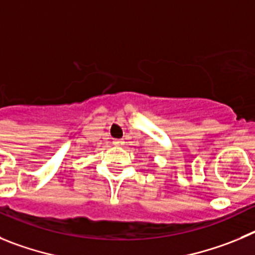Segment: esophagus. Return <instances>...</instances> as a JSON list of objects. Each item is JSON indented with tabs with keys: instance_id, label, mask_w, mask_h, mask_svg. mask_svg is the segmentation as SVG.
Listing matches in <instances>:
<instances>
[{
	"instance_id": "obj_1",
	"label": "esophagus",
	"mask_w": 255,
	"mask_h": 255,
	"mask_svg": "<svg viewBox=\"0 0 255 255\" xmlns=\"http://www.w3.org/2000/svg\"><path fill=\"white\" fill-rule=\"evenodd\" d=\"M123 142H125V141H123V139L116 138V139H114V141H113V143H114V144H122Z\"/></svg>"
}]
</instances>
